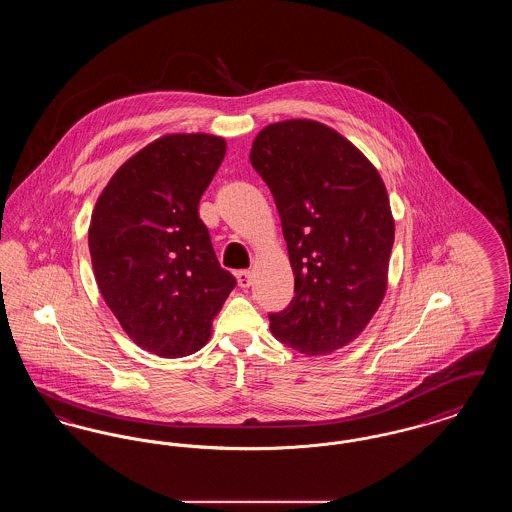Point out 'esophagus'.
Listing matches in <instances>:
<instances>
[{"instance_id":"34e87169","label":"esophagus","mask_w":512,"mask_h":512,"mask_svg":"<svg viewBox=\"0 0 512 512\" xmlns=\"http://www.w3.org/2000/svg\"><path fill=\"white\" fill-rule=\"evenodd\" d=\"M236 278H238V286L245 290V288H249V286H251L253 274H251V270H238V272H236Z\"/></svg>"}]
</instances>
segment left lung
<instances>
[{
	"instance_id": "left-lung-1",
	"label": "left lung",
	"mask_w": 512,
	"mask_h": 512,
	"mask_svg": "<svg viewBox=\"0 0 512 512\" xmlns=\"http://www.w3.org/2000/svg\"><path fill=\"white\" fill-rule=\"evenodd\" d=\"M249 161L274 197L295 286L270 313L272 336L305 355L355 340L386 293L393 219L386 186L365 155L315 121L259 132Z\"/></svg>"
}]
</instances>
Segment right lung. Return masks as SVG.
<instances>
[{
    "label": "right lung",
    "mask_w": 512,
    "mask_h": 512,
    "mask_svg": "<svg viewBox=\"0 0 512 512\" xmlns=\"http://www.w3.org/2000/svg\"><path fill=\"white\" fill-rule=\"evenodd\" d=\"M226 153L209 134H172L122 165L99 195L88 245L99 292L124 332L159 357L201 349L236 288L199 199Z\"/></svg>",
    "instance_id": "obj_1"
}]
</instances>
